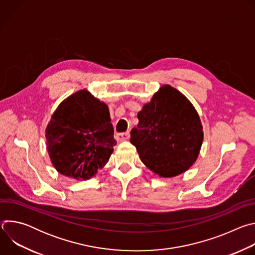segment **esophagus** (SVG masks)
<instances>
[{
	"instance_id": "34e87169",
	"label": "esophagus",
	"mask_w": 255,
	"mask_h": 255,
	"mask_svg": "<svg viewBox=\"0 0 255 255\" xmlns=\"http://www.w3.org/2000/svg\"><path fill=\"white\" fill-rule=\"evenodd\" d=\"M130 137V133L129 132H123V133H117L116 134V139L118 141H125L128 140Z\"/></svg>"
}]
</instances>
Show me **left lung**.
I'll return each mask as SVG.
<instances>
[{
	"instance_id": "1",
	"label": "left lung",
	"mask_w": 255,
	"mask_h": 255,
	"mask_svg": "<svg viewBox=\"0 0 255 255\" xmlns=\"http://www.w3.org/2000/svg\"><path fill=\"white\" fill-rule=\"evenodd\" d=\"M130 141L141 161L156 174L175 176L196 161L203 142L199 115L188 99L163 86L138 113Z\"/></svg>"
}]
</instances>
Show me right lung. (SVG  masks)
I'll use <instances>...</instances> for the list:
<instances>
[{
	"instance_id": "add662e5",
	"label": "right lung",
	"mask_w": 255,
	"mask_h": 255,
	"mask_svg": "<svg viewBox=\"0 0 255 255\" xmlns=\"http://www.w3.org/2000/svg\"><path fill=\"white\" fill-rule=\"evenodd\" d=\"M47 150L63 175L89 179L110 158L116 145L106 104L83 90L68 97L46 128Z\"/></svg>"
}]
</instances>
